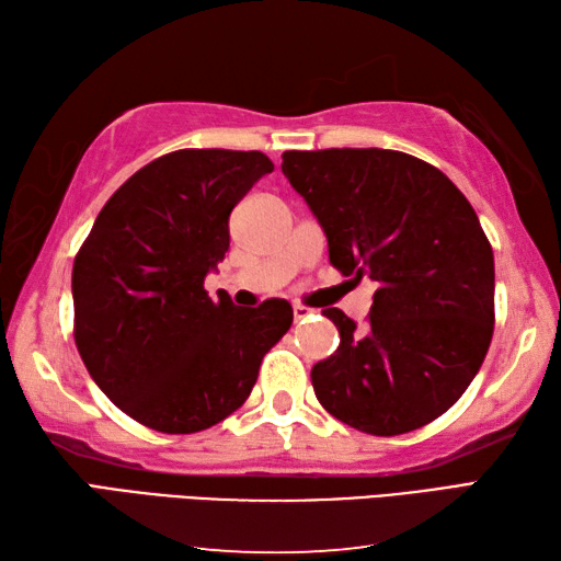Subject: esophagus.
<instances>
[{
  "mask_svg": "<svg viewBox=\"0 0 561 561\" xmlns=\"http://www.w3.org/2000/svg\"><path fill=\"white\" fill-rule=\"evenodd\" d=\"M293 317H295V322H302V319L312 317V310L305 305H293Z\"/></svg>",
  "mask_w": 561,
  "mask_h": 561,
  "instance_id": "esophagus-1",
  "label": "esophagus"
}]
</instances>
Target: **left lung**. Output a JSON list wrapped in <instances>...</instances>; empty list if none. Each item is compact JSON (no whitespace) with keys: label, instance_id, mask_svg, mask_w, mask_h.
Here are the masks:
<instances>
[{"label":"left lung","instance_id":"8db88e82","mask_svg":"<svg viewBox=\"0 0 561 561\" xmlns=\"http://www.w3.org/2000/svg\"><path fill=\"white\" fill-rule=\"evenodd\" d=\"M344 276L377 285L368 324L324 317L341 344L312 368L331 416L399 436L445 414L470 387L494 334V251L460 188L394 150L283 152Z\"/></svg>","mask_w":561,"mask_h":561}]
</instances>
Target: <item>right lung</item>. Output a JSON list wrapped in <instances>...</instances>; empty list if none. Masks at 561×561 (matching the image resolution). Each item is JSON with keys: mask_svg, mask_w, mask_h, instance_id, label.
<instances>
[{"mask_svg": "<svg viewBox=\"0 0 561 561\" xmlns=\"http://www.w3.org/2000/svg\"><path fill=\"white\" fill-rule=\"evenodd\" d=\"M264 152L176 150L125 181L75 256V344L113 404L159 433H198L247 402L293 307H239L203 280L230 213L271 174Z\"/></svg>", "mask_w": 561, "mask_h": 561, "instance_id": "obj_1", "label": "right lung"}]
</instances>
